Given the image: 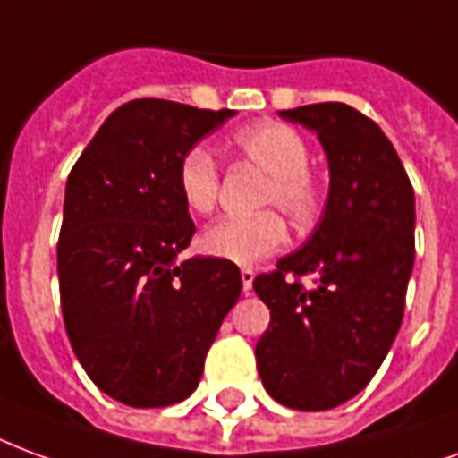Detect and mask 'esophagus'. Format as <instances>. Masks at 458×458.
Here are the masks:
<instances>
[{
	"mask_svg": "<svg viewBox=\"0 0 458 458\" xmlns=\"http://www.w3.org/2000/svg\"><path fill=\"white\" fill-rule=\"evenodd\" d=\"M253 278H256V270H253V268H242L243 293H249V290L253 288Z\"/></svg>",
	"mask_w": 458,
	"mask_h": 458,
	"instance_id": "34e87169",
	"label": "esophagus"
}]
</instances>
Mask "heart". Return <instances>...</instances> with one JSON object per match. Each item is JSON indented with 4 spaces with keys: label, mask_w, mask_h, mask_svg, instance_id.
<instances>
[{
    "label": "heart",
    "mask_w": 458,
    "mask_h": 458,
    "mask_svg": "<svg viewBox=\"0 0 458 458\" xmlns=\"http://www.w3.org/2000/svg\"><path fill=\"white\" fill-rule=\"evenodd\" d=\"M236 151L268 173L261 205L278 207L295 225L315 219L322 202L319 182L310 173V146L283 122H256L232 136ZM222 170L212 153L192 146L178 163V190L192 215H212L219 202ZM288 242L285 219L276 209L251 216H225L202 233V251L222 261L251 266L280 251Z\"/></svg>",
    "instance_id": "obj_1"
}]
</instances>
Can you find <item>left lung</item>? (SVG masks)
<instances>
[{
    "instance_id": "obj_1",
    "label": "left lung",
    "mask_w": 458,
    "mask_h": 458,
    "mask_svg": "<svg viewBox=\"0 0 458 458\" xmlns=\"http://www.w3.org/2000/svg\"><path fill=\"white\" fill-rule=\"evenodd\" d=\"M329 160L325 216L302 249L253 280L270 325L256 366L273 400L319 412L359 395L398 335L415 263V192L380 126L342 102L283 109ZM317 275L315 289L301 278Z\"/></svg>"
}]
</instances>
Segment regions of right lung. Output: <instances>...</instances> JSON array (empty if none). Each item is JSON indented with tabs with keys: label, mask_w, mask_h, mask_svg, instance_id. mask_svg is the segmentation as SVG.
Instances as JSON below:
<instances>
[{
	"label": "right lung",
	"mask_w": 458,
	"mask_h": 458,
	"mask_svg": "<svg viewBox=\"0 0 458 458\" xmlns=\"http://www.w3.org/2000/svg\"><path fill=\"white\" fill-rule=\"evenodd\" d=\"M233 114L133 99L106 116L70 170L58 239L63 322L92 383L123 405L188 398L242 295L236 263H175L195 233L178 163Z\"/></svg>",
	"instance_id": "right-lung-1"
}]
</instances>
